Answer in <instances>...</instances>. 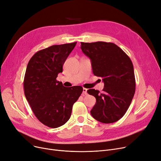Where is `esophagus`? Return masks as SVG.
Wrapping results in <instances>:
<instances>
[{
    "label": "esophagus",
    "mask_w": 161,
    "mask_h": 161,
    "mask_svg": "<svg viewBox=\"0 0 161 161\" xmlns=\"http://www.w3.org/2000/svg\"><path fill=\"white\" fill-rule=\"evenodd\" d=\"M87 89H86V88H83V95H87Z\"/></svg>",
    "instance_id": "34e87169"
}]
</instances>
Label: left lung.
Returning <instances> with one entry per match:
<instances>
[{"instance_id": "1", "label": "left lung", "mask_w": 161, "mask_h": 161, "mask_svg": "<svg viewBox=\"0 0 161 161\" xmlns=\"http://www.w3.org/2000/svg\"><path fill=\"white\" fill-rule=\"evenodd\" d=\"M81 49L91 59L93 74L102 78L104 82L101 93L94 89L87 90L89 95L96 98L91 114L102 123L115 122L126 113L135 93L136 80L131 60L113 43L81 42Z\"/></svg>"}]
</instances>
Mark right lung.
Segmentation results:
<instances>
[{"instance_id":"add662e5","label":"right lung","mask_w":161,"mask_h":161,"mask_svg":"<svg viewBox=\"0 0 161 161\" xmlns=\"http://www.w3.org/2000/svg\"><path fill=\"white\" fill-rule=\"evenodd\" d=\"M76 43L53 45L39 51L27 66L24 80L26 99L37 119L49 128L67 122L73 104L83 92L81 86L66 87L57 80Z\"/></svg>"}]
</instances>
